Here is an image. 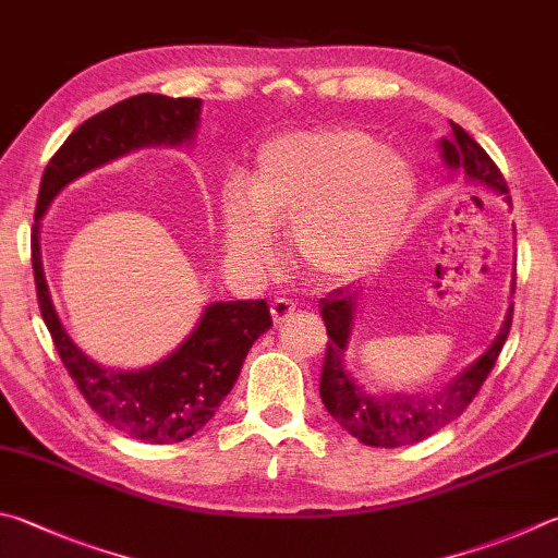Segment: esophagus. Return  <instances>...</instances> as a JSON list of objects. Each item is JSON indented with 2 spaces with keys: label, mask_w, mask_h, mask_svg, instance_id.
Segmentation results:
<instances>
[{
  "label": "esophagus",
  "mask_w": 558,
  "mask_h": 558,
  "mask_svg": "<svg viewBox=\"0 0 558 558\" xmlns=\"http://www.w3.org/2000/svg\"><path fill=\"white\" fill-rule=\"evenodd\" d=\"M292 314H295V302H292V300L278 298V300L270 302V317H272V322H276V324L288 322Z\"/></svg>",
  "instance_id": "34e87169"
}]
</instances>
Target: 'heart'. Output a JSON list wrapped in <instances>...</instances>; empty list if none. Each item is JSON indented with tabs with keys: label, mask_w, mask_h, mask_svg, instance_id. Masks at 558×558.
I'll list each match as a JSON object with an SVG mask.
<instances>
[{
	"label": "heart",
	"mask_w": 558,
	"mask_h": 558,
	"mask_svg": "<svg viewBox=\"0 0 558 558\" xmlns=\"http://www.w3.org/2000/svg\"><path fill=\"white\" fill-rule=\"evenodd\" d=\"M417 175L398 148L353 129L295 131L260 148L251 178L221 187V239L241 268L272 260L270 229L288 227L300 266L322 282L359 278L408 227Z\"/></svg>",
	"instance_id": "b5f03b06"
}]
</instances>
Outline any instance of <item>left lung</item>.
<instances>
[{
	"label": "left lung",
	"mask_w": 558,
	"mask_h": 558,
	"mask_svg": "<svg viewBox=\"0 0 558 558\" xmlns=\"http://www.w3.org/2000/svg\"><path fill=\"white\" fill-rule=\"evenodd\" d=\"M439 150L444 166L463 173V178L473 185H483L493 190L495 195L510 205V190L505 182L498 166L493 163L490 156L465 134V131L451 121V134L439 138ZM514 295V278L510 286V300ZM322 319L327 324L329 343L327 359L322 366L319 395L327 412L337 420L351 437L368 444V447L395 449L410 447L422 439L432 437L434 432L447 427L449 422L461 417L463 410L478 395L481 385L488 378L495 361L508 341L512 327V302L505 319L500 324L498 337L485 349L483 356L475 359L469 368H463L459 376L451 378L439 390L427 395H408V392H390L376 395L368 392L366 385H361L351 376L347 368V351L351 341L353 324L361 307V290L339 288L331 290L327 298L319 300Z\"/></svg>",
	"instance_id": "1"
}]
</instances>
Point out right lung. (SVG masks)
<instances>
[{"label":"right lung","mask_w":558,"mask_h":558,"mask_svg":"<svg viewBox=\"0 0 558 558\" xmlns=\"http://www.w3.org/2000/svg\"><path fill=\"white\" fill-rule=\"evenodd\" d=\"M202 99L136 95L80 124L44 170L32 229V260L40 314L60 361L99 417L126 437L175 444L215 417L263 331L272 327L266 300L211 302L180 347L154 366L109 368L70 339L50 298L40 260V219L60 190L95 168L148 146H187L199 129Z\"/></svg>","instance_id":"right-lung-1"}]
</instances>
